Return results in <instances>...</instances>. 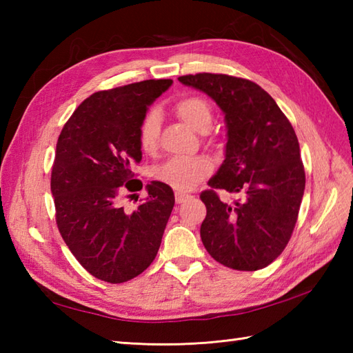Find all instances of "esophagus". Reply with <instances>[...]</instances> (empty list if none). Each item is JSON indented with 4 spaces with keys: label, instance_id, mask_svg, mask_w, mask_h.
Wrapping results in <instances>:
<instances>
[{
    "label": "esophagus",
    "instance_id": "esophagus-1",
    "mask_svg": "<svg viewBox=\"0 0 353 353\" xmlns=\"http://www.w3.org/2000/svg\"><path fill=\"white\" fill-rule=\"evenodd\" d=\"M174 197H176V203L177 205H182V203H185L186 200L191 199L190 194H185V192H176Z\"/></svg>",
    "mask_w": 353,
    "mask_h": 353
}]
</instances>
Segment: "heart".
Masks as SVG:
<instances>
[{"mask_svg":"<svg viewBox=\"0 0 353 353\" xmlns=\"http://www.w3.org/2000/svg\"><path fill=\"white\" fill-rule=\"evenodd\" d=\"M172 110L196 132H208L214 121V109L211 103L200 95H183L172 103ZM138 144L144 153H154L159 147L161 118L157 112L150 110L141 118L138 124ZM212 167L203 156L170 157L153 170L157 182L170 186L177 192L191 191L206 179Z\"/></svg>","mask_w":353,"mask_h":353,"instance_id":"1","label":"heart"}]
</instances>
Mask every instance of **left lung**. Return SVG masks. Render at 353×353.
Returning a JSON list of instances; mask_svg holds the SVG:
<instances>
[{"instance_id": "8db88e82", "label": "left lung", "mask_w": 353, "mask_h": 353, "mask_svg": "<svg viewBox=\"0 0 353 353\" xmlns=\"http://www.w3.org/2000/svg\"><path fill=\"white\" fill-rule=\"evenodd\" d=\"M179 81L214 99L228 125L226 159L209 181L211 190L200 194L205 249L239 272L264 268L287 247L302 203L305 168L296 132L272 95L250 80L199 72ZM216 189L242 199L226 204Z\"/></svg>"}]
</instances>
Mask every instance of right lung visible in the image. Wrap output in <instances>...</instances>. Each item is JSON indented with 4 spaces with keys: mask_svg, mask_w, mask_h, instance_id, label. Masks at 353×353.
<instances>
[{
    "mask_svg": "<svg viewBox=\"0 0 353 353\" xmlns=\"http://www.w3.org/2000/svg\"><path fill=\"white\" fill-rule=\"evenodd\" d=\"M172 80H144L94 92L74 110L59 134L51 170L56 223L63 241L86 272L123 283L152 264L174 206L161 182L125 211L123 200L141 191L133 167L141 162L138 124Z\"/></svg>",
    "mask_w": 353,
    "mask_h": 353,
    "instance_id": "right-lung-1",
    "label": "right lung"
}]
</instances>
